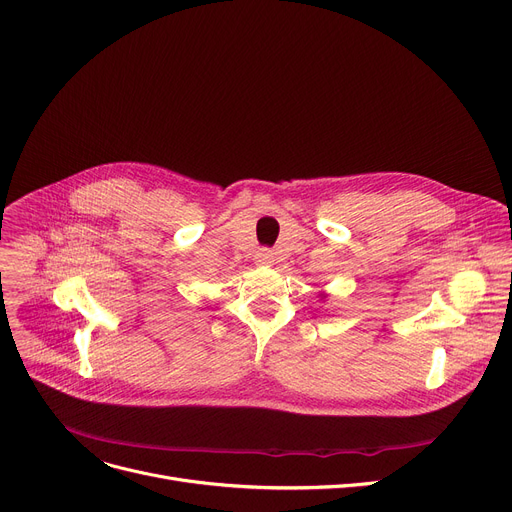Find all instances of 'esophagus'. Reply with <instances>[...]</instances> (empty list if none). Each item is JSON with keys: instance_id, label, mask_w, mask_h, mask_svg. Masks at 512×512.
<instances>
[{"instance_id": "1", "label": "esophagus", "mask_w": 512, "mask_h": 512, "mask_svg": "<svg viewBox=\"0 0 512 512\" xmlns=\"http://www.w3.org/2000/svg\"><path fill=\"white\" fill-rule=\"evenodd\" d=\"M256 262H260V264H270V262H272V250L262 248V250L256 254Z\"/></svg>"}]
</instances>
